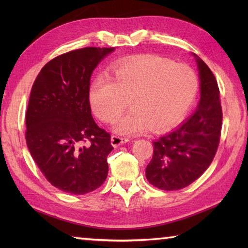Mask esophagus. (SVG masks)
<instances>
[{
    "mask_svg": "<svg viewBox=\"0 0 248 248\" xmlns=\"http://www.w3.org/2000/svg\"><path fill=\"white\" fill-rule=\"evenodd\" d=\"M130 140L128 138H124V136H119V135H112L110 138V141H112V145L114 147H118L123 144L128 143Z\"/></svg>",
    "mask_w": 248,
    "mask_h": 248,
    "instance_id": "1",
    "label": "esophagus"
}]
</instances>
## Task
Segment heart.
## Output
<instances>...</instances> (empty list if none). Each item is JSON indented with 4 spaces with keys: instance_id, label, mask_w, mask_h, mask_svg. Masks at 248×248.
Segmentation results:
<instances>
[{
    "instance_id": "b5f03b06",
    "label": "heart",
    "mask_w": 248,
    "mask_h": 248,
    "mask_svg": "<svg viewBox=\"0 0 248 248\" xmlns=\"http://www.w3.org/2000/svg\"><path fill=\"white\" fill-rule=\"evenodd\" d=\"M198 77L186 64L149 57L118 67L110 76L94 78L89 101L97 117L112 124L128 107L131 109L116 124V132L135 134L147 125L164 130L177 124L194 101Z\"/></svg>"
}]
</instances>
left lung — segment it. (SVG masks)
I'll list each match as a JSON object with an SVG mask.
<instances>
[{"label":"left lung","mask_w":248,"mask_h":248,"mask_svg":"<svg viewBox=\"0 0 248 248\" xmlns=\"http://www.w3.org/2000/svg\"><path fill=\"white\" fill-rule=\"evenodd\" d=\"M195 57L200 78L197 109L175 130L154 141V155L146 168L147 180L164 191H177L197 180L218 148L223 119L219 89L211 69Z\"/></svg>","instance_id":"obj_1"}]
</instances>
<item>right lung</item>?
Returning <instances> with one entry per match:
<instances>
[{
    "mask_svg": "<svg viewBox=\"0 0 248 248\" xmlns=\"http://www.w3.org/2000/svg\"><path fill=\"white\" fill-rule=\"evenodd\" d=\"M115 48L73 50L44 66L31 87L25 115L31 155L52 186L83 195L108 177L110 135L92 116L89 85L94 68Z\"/></svg>",
    "mask_w": 248,
    "mask_h": 248,
    "instance_id": "right-lung-1",
    "label": "right lung"
}]
</instances>
